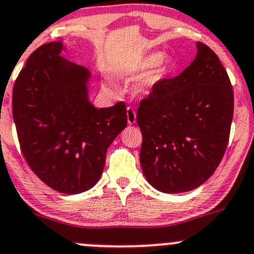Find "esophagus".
<instances>
[{"instance_id": "1", "label": "esophagus", "mask_w": 254, "mask_h": 254, "mask_svg": "<svg viewBox=\"0 0 254 254\" xmlns=\"http://www.w3.org/2000/svg\"><path fill=\"white\" fill-rule=\"evenodd\" d=\"M127 124L132 125L136 123V112L132 107H127Z\"/></svg>"}]
</instances>
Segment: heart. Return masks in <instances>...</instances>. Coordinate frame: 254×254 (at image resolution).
I'll use <instances>...</instances> for the list:
<instances>
[{
  "mask_svg": "<svg viewBox=\"0 0 254 254\" xmlns=\"http://www.w3.org/2000/svg\"><path fill=\"white\" fill-rule=\"evenodd\" d=\"M162 61H163V54L160 53V51H155V53L147 54V55H145L143 58L140 59V60H137L136 63L131 64L130 66H127V67L122 68V70L119 71V75L120 76H141V75H145V73L150 72L151 70H153V68H156L158 65L159 67L157 68L158 70L156 71V72H153L150 77L146 79L145 83H143V87H145V88H148V87H152L153 84L160 79L161 75H162V73H161V71H162V67H163ZM103 89L106 92H108V93H113V92H114V89H113V87L109 83H104Z\"/></svg>",
  "mask_w": 254,
  "mask_h": 254,
  "instance_id": "obj_1",
  "label": "heart"
}]
</instances>
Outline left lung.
Instances as JSON below:
<instances>
[{
	"mask_svg": "<svg viewBox=\"0 0 254 254\" xmlns=\"http://www.w3.org/2000/svg\"><path fill=\"white\" fill-rule=\"evenodd\" d=\"M196 49L190 65L153 84L137 109L143 176L162 193H183L205 183L229 142L231 82L211 49L200 42Z\"/></svg>",
	"mask_w": 254,
	"mask_h": 254,
	"instance_id": "1",
	"label": "left lung"
}]
</instances>
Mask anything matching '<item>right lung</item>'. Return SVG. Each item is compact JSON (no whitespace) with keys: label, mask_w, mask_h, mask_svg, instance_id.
Returning a JSON list of instances; mask_svg holds the SVG:
<instances>
[{"label":"right lung","mask_w":254,"mask_h":254,"mask_svg":"<svg viewBox=\"0 0 254 254\" xmlns=\"http://www.w3.org/2000/svg\"><path fill=\"white\" fill-rule=\"evenodd\" d=\"M63 40L38 48L18 75L12 111L20 150L50 188L65 194L91 189L101 178L107 150L127 124L123 102L96 108L91 72L61 56Z\"/></svg>","instance_id":"1"}]
</instances>
